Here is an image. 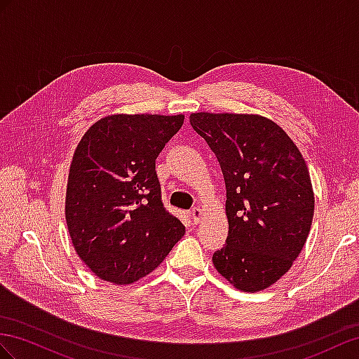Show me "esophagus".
Here are the masks:
<instances>
[{"label": "esophagus", "mask_w": 359, "mask_h": 359, "mask_svg": "<svg viewBox=\"0 0 359 359\" xmlns=\"http://www.w3.org/2000/svg\"><path fill=\"white\" fill-rule=\"evenodd\" d=\"M201 217H203V212H201L200 208H194L191 210V219L196 224H198L201 222Z\"/></svg>", "instance_id": "obj_1"}]
</instances>
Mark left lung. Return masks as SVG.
<instances>
[{
	"mask_svg": "<svg viewBox=\"0 0 359 359\" xmlns=\"http://www.w3.org/2000/svg\"><path fill=\"white\" fill-rule=\"evenodd\" d=\"M226 183V245L212 262L244 292L271 287L302 252L314 217L306 162L280 126L255 114L189 115Z\"/></svg>",
	"mask_w": 359,
	"mask_h": 359,
	"instance_id": "obj_1",
	"label": "left lung"
}]
</instances>
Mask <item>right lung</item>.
Returning a JSON list of instances; mask_svg holds the SVG:
<instances>
[{
    "instance_id": "right-lung-1",
    "label": "right lung",
    "mask_w": 359,
    "mask_h": 359,
    "mask_svg": "<svg viewBox=\"0 0 359 359\" xmlns=\"http://www.w3.org/2000/svg\"><path fill=\"white\" fill-rule=\"evenodd\" d=\"M185 115L114 114L81 136L69 165L65 218L79 258L101 280L150 274L185 235L161 201L158 154Z\"/></svg>"
}]
</instances>
